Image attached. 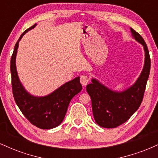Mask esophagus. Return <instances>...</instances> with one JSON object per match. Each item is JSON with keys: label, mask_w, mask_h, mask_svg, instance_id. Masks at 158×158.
I'll return each instance as SVG.
<instances>
[{"label": "esophagus", "mask_w": 158, "mask_h": 158, "mask_svg": "<svg viewBox=\"0 0 158 158\" xmlns=\"http://www.w3.org/2000/svg\"><path fill=\"white\" fill-rule=\"evenodd\" d=\"M80 82L83 86H86L88 84V82H89V78L87 77V76L82 75L80 78Z\"/></svg>", "instance_id": "1"}]
</instances>
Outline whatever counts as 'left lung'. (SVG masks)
<instances>
[{"label": "left lung", "mask_w": 158, "mask_h": 158, "mask_svg": "<svg viewBox=\"0 0 158 158\" xmlns=\"http://www.w3.org/2000/svg\"><path fill=\"white\" fill-rule=\"evenodd\" d=\"M132 36L143 46L144 67L132 86L122 92L109 89L97 79H92L86 90L91 99L92 110L96 123L103 128H111L126 123L140 106L150 73L151 59L147 45L138 32L131 28Z\"/></svg>", "instance_id": "8db88e82"}]
</instances>
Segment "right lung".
Wrapping results in <instances>:
<instances>
[{
  "instance_id": "right-lung-1",
  "label": "right lung",
  "mask_w": 158,
  "mask_h": 158,
  "mask_svg": "<svg viewBox=\"0 0 158 158\" xmlns=\"http://www.w3.org/2000/svg\"><path fill=\"white\" fill-rule=\"evenodd\" d=\"M35 26L36 23L25 30L15 45L10 62L12 94L19 109L32 125L41 129H50L61 124L70 100L81 91L82 87L79 77H77L45 97H34L24 89L20 82L16 70V54L20 40L26 32Z\"/></svg>"
}]
</instances>
